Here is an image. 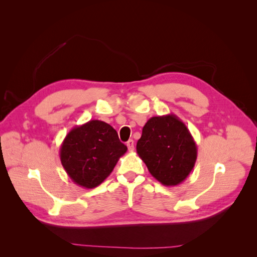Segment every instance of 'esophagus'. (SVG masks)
Wrapping results in <instances>:
<instances>
[{
  "mask_svg": "<svg viewBox=\"0 0 257 257\" xmlns=\"http://www.w3.org/2000/svg\"><path fill=\"white\" fill-rule=\"evenodd\" d=\"M126 146H127L130 151H133L134 150V141H133V139H130V141L126 143Z\"/></svg>",
  "mask_w": 257,
  "mask_h": 257,
  "instance_id": "esophagus-1",
  "label": "esophagus"
}]
</instances>
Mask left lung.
<instances>
[{"mask_svg":"<svg viewBox=\"0 0 257 257\" xmlns=\"http://www.w3.org/2000/svg\"><path fill=\"white\" fill-rule=\"evenodd\" d=\"M136 150L150 174L166 186L183 182L197 159V146L189 128L174 113L148 120Z\"/></svg>","mask_w":257,"mask_h":257,"instance_id":"left-lung-1","label":"left lung"}]
</instances>
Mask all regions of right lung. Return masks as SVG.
<instances>
[{
  "instance_id": "obj_1",
  "label": "right lung",
  "mask_w": 257,
  "mask_h": 257,
  "mask_svg": "<svg viewBox=\"0 0 257 257\" xmlns=\"http://www.w3.org/2000/svg\"><path fill=\"white\" fill-rule=\"evenodd\" d=\"M126 150L111 125L91 120L68 132L60 148V159L77 185L93 189L111 174Z\"/></svg>"
}]
</instances>
